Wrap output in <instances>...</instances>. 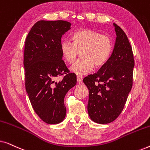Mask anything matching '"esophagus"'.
Returning <instances> with one entry per match:
<instances>
[{
  "mask_svg": "<svg viewBox=\"0 0 150 150\" xmlns=\"http://www.w3.org/2000/svg\"><path fill=\"white\" fill-rule=\"evenodd\" d=\"M77 82L79 83H83V77L81 76H77Z\"/></svg>",
  "mask_w": 150,
  "mask_h": 150,
  "instance_id": "esophagus-1",
  "label": "esophagus"
}]
</instances>
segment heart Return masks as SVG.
<instances>
[{
	"label": "heart",
	"mask_w": 150,
	"mask_h": 150,
	"mask_svg": "<svg viewBox=\"0 0 150 150\" xmlns=\"http://www.w3.org/2000/svg\"><path fill=\"white\" fill-rule=\"evenodd\" d=\"M73 43L63 41L61 52L64 60L69 64L74 63L80 52L82 59L75 63L70 69L78 75H85L93 70L94 65L100 67L109 59L113 44L109 37L92 29L78 30L71 37Z\"/></svg>",
	"instance_id": "b5f03b06"
}]
</instances>
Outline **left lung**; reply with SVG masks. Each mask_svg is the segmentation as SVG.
Masks as SVG:
<instances>
[{"label":"left lung","mask_w":150,"mask_h":150,"mask_svg":"<svg viewBox=\"0 0 150 150\" xmlns=\"http://www.w3.org/2000/svg\"><path fill=\"white\" fill-rule=\"evenodd\" d=\"M113 26L117 38L109 59L97 72L83 79L89 89L88 113L92 121L101 124L118 117L132 87V47L124 30L116 24Z\"/></svg>","instance_id":"1"}]
</instances>
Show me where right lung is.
Listing matches in <instances>:
<instances>
[{
	"label": "right lung",
	"mask_w": 150,
	"mask_h": 150,
	"mask_svg": "<svg viewBox=\"0 0 150 150\" xmlns=\"http://www.w3.org/2000/svg\"><path fill=\"white\" fill-rule=\"evenodd\" d=\"M70 26V22L64 20H40L33 26L26 38V91L35 112L48 124L64 120V98L76 84V76L69 73L61 52V38ZM64 73V79L57 81L56 77Z\"/></svg>",
	"instance_id": "1"
}]
</instances>
